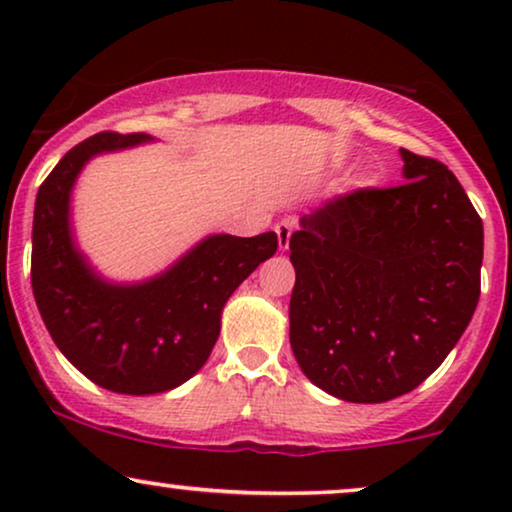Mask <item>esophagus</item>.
Returning <instances> with one entry per match:
<instances>
[{
	"mask_svg": "<svg viewBox=\"0 0 512 512\" xmlns=\"http://www.w3.org/2000/svg\"><path fill=\"white\" fill-rule=\"evenodd\" d=\"M296 219H284V221H279L277 226H275V233H277V242H279V249L282 251H286L289 249V242H291V235H293V230H296Z\"/></svg>",
	"mask_w": 512,
	"mask_h": 512,
	"instance_id": "obj_1",
	"label": "esophagus"
}]
</instances>
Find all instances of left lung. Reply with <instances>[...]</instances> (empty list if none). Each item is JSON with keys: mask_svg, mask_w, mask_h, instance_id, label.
I'll return each mask as SVG.
<instances>
[{"mask_svg": "<svg viewBox=\"0 0 512 512\" xmlns=\"http://www.w3.org/2000/svg\"><path fill=\"white\" fill-rule=\"evenodd\" d=\"M401 158L405 184L331 200L289 242L293 356L340 401L384 403L419 387L478 307V212L443 163Z\"/></svg>", "mask_w": 512, "mask_h": 512, "instance_id": "obj_1", "label": "left lung"}]
</instances>
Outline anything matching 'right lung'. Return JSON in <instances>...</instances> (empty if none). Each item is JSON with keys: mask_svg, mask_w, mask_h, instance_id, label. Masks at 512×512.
Returning a JSON list of instances; mask_svg holds the SVG:
<instances>
[{"mask_svg": "<svg viewBox=\"0 0 512 512\" xmlns=\"http://www.w3.org/2000/svg\"><path fill=\"white\" fill-rule=\"evenodd\" d=\"M151 142L102 132L74 146L41 184L32 223V291L48 333L90 382L128 396L191 380L212 354L228 298L277 251L275 233H214L156 275L104 277L76 242L74 186L93 158Z\"/></svg>", "mask_w": 512, "mask_h": 512, "instance_id": "right-lung-1", "label": "right lung"}]
</instances>
